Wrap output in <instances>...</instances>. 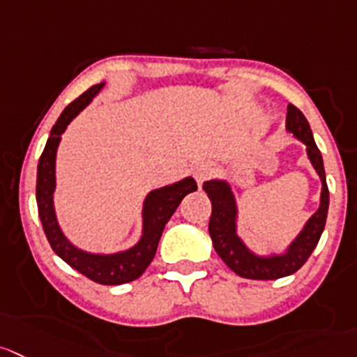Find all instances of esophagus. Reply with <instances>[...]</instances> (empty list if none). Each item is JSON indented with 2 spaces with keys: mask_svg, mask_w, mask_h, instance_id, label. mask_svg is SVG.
<instances>
[{
  "mask_svg": "<svg viewBox=\"0 0 357 357\" xmlns=\"http://www.w3.org/2000/svg\"><path fill=\"white\" fill-rule=\"evenodd\" d=\"M210 173H212V166H210L208 162H196V165L192 166V175H195L198 185H202L203 182L206 181V176H208Z\"/></svg>",
  "mask_w": 357,
  "mask_h": 357,
  "instance_id": "esophagus-1",
  "label": "esophagus"
}]
</instances>
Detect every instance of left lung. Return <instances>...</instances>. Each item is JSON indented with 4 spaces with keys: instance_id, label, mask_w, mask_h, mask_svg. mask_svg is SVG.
Listing matches in <instances>:
<instances>
[{
    "instance_id": "left-lung-1",
    "label": "left lung",
    "mask_w": 357,
    "mask_h": 357,
    "mask_svg": "<svg viewBox=\"0 0 357 357\" xmlns=\"http://www.w3.org/2000/svg\"><path fill=\"white\" fill-rule=\"evenodd\" d=\"M286 131L305 144L308 161L321 178V198H319V208L312 213L310 219L301 227V231L291 240L289 245L284 250L259 254L250 249L238 235L240 210L231 184L226 178H210V181L203 182V189L212 202L208 233L213 249L219 254L220 259L227 264V268H231L236 275L243 278L275 280V278L293 275L310 257V254L317 247L322 231H324L329 206L324 162H322V155L317 145H315L310 124L294 105H287Z\"/></svg>"
}]
</instances>
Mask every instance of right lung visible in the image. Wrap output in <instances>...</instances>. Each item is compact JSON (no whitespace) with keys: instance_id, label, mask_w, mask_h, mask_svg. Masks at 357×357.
Returning <instances> with one entry per match:
<instances>
[{"instance_id":"add662e5","label":"right lung","mask_w":357,"mask_h":357,"mask_svg":"<svg viewBox=\"0 0 357 357\" xmlns=\"http://www.w3.org/2000/svg\"><path fill=\"white\" fill-rule=\"evenodd\" d=\"M105 84L107 82L93 86L73 103L68 105L50 130L49 140L43 149L42 158L38 161V172H36V205H38V215L47 240L54 252L64 263L94 282L105 284V286H119V284L137 280L147 270L155 256L166 222L175 213L176 206L181 205L184 196L195 192L198 185L192 176H184L182 181L152 189L145 196L144 205H142L140 238L130 249L117 250V252H91V250L80 249L68 240V236L61 229L56 206H54L57 149H59L61 137L66 131L68 124L103 91Z\"/></svg>"}]
</instances>
